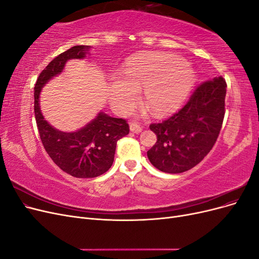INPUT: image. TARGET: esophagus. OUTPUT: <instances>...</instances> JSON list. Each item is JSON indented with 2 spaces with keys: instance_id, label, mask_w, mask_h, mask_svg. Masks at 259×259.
I'll use <instances>...</instances> for the list:
<instances>
[{
  "instance_id": "34e87169",
  "label": "esophagus",
  "mask_w": 259,
  "mask_h": 259,
  "mask_svg": "<svg viewBox=\"0 0 259 259\" xmlns=\"http://www.w3.org/2000/svg\"><path fill=\"white\" fill-rule=\"evenodd\" d=\"M130 128H131V131L133 133H135V134H139V133L143 131V128L140 127L139 125L137 123H135V122H131L130 123Z\"/></svg>"
}]
</instances>
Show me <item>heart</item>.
<instances>
[{
    "mask_svg": "<svg viewBox=\"0 0 259 259\" xmlns=\"http://www.w3.org/2000/svg\"><path fill=\"white\" fill-rule=\"evenodd\" d=\"M110 89V103L116 111L125 113L136 105L138 92L156 115L175 111L189 95L195 74L187 61L174 55H151L133 61Z\"/></svg>",
    "mask_w": 259,
    "mask_h": 259,
    "instance_id": "b5f03b06",
    "label": "heart"
}]
</instances>
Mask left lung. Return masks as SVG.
<instances>
[{
    "label": "left lung",
    "instance_id": "obj_1",
    "mask_svg": "<svg viewBox=\"0 0 259 259\" xmlns=\"http://www.w3.org/2000/svg\"><path fill=\"white\" fill-rule=\"evenodd\" d=\"M226 88L223 76L203 82L178 112L161 123L150 124L158 139L147 155L154 167L178 174L204 159L222 128Z\"/></svg>",
    "mask_w": 259,
    "mask_h": 259
}]
</instances>
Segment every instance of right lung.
<instances>
[{
  "label": "right lung",
  "instance_id": "1",
  "mask_svg": "<svg viewBox=\"0 0 259 259\" xmlns=\"http://www.w3.org/2000/svg\"><path fill=\"white\" fill-rule=\"evenodd\" d=\"M89 50V46L76 45L58 55L40 73L34 86L35 121L45 151L60 169L76 178H94L106 173L113 163L117 140L130 133L126 120L104 112L72 133L60 132L44 120L38 101L42 88L62 72L68 60L84 58Z\"/></svg>",
  "mask_w": 259,
  "mask_h": 259
}]
</instances>
